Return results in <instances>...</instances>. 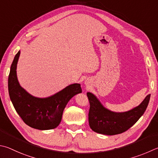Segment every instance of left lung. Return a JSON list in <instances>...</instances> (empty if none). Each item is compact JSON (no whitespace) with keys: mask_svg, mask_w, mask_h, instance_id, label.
Masks as SVG:
<instances>
[{"mask_svg":"<svg viewBox=\"0 0 158 158\" xmlns=\"http://www.w3.org/2000/svg\"><path fill=\"white\" fill-rule=\"evenodd\" d=\"M90 102L88 122L90 128L97 133L113 135L124 133L135 124L147 109L151 94L138 106L124 113H114L103 106L98 99L87 93Z\"/></svg>","mask_w":158,"mask_h":158,"instance_id":"1","label":"left lung"}]
</instances>
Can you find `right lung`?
Returning <instances> with one entry per match:
<instances>
[{
	"mask_svg": "<svg viewBox=\"0 0 158 158\" xmlns=\"http://www.w3.org/2000/svg\"><path fill=\"white\" fill-rule=\"evenodd\" d=\"M20 51L14 56L8 78L10 99L17 113L25 124L39 130L56 128L61 121L63 112L72 97L82 92L81 85L73 84L46 98L33 97L25 91L17 79L16 66Z\"/></svg>",
	"mask_w": 158,
	"mask_h": 158,
	"instance_id": "add662e5",
	"label": "right lung"
}]
</instances>
